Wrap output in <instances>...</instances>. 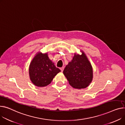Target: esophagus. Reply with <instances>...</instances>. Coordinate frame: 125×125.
I'll return each mask as SVG.
<instances>
[{
    "mask_svg": "<svg viewBox=\"0 0 125 125\" xmlns=\"http://www.w3.org/2000/svg\"><path fill=\"white\" fill-rule=\"evenodd\" d=\"M60 70H61V72H63V70H64V67H62L60 68Z\"/></svg>",
    "mask_w": 125,
    "mask_h": 125,
    "instance_id": "obj_1",
    "label": "esophagus"
}]
</instances>
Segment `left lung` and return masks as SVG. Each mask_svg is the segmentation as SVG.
I'll return each instance as SVG.
<instances>
[{
	"label": "left lung",
	"mask_w": 125,
	"mask_h": 125,
	"mask_svg": "<svg viewBox=\"0 0 125 125\" xmlns=\"http://www.w3.org/2000/svg\"><path fill=\"white\" fill-rule=\"evenodd\" d=\"M81 55L75 54L71 62L66 65L63 74L74 88L81 89L87 87L93 80L92 66L85 53Z\"/></svg>",
	"instance_id": "8db88e82"
}]
</instances>
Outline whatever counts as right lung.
<instances>
[{
	"instance_id": "right-lung-1",
	"label": "right lung",
	"mask_w": 125,
	"mask_h": 125,
	"mask_svg": "<svg viewBox=\"0 0 125 125\" xmlns=\"http://www.w3.org/2000/svg\"><path fill=\"white\" fill-rule=\"evenodd\" d=\"M29 76L32 83L39 87L46 86L61 71L49 59L47 53L38 52L33 58L29 67Z\"/></svg>"
}]
</instances>
